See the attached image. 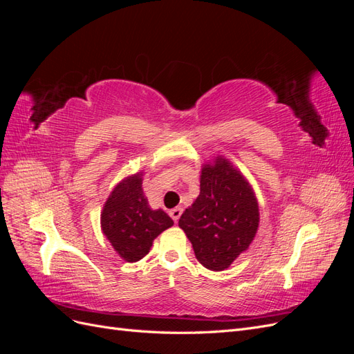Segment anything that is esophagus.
<instances>
[{
    "instance_id": "1",
    "label": "esophagus",
    "mask_w": 354,
    "mask_h": 354,
    "mask_svg": "<svg viewBox=\"0 0 354 354\" xmlns=\"http://www.w3.org/2000/svg\"><path fill=\"white\" fill-rule=\"evenodd\" d=\"M181 214H183V208H180V207H177V208H173L169 211V217L173 218L176 223L178 221V218H180V216Z\"/></svg>"
}]
</instances>
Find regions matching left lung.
<instances>
[{
    "label": "left lung",
    "instance_id": "1",
    "mask_svg": "<svg viewBox=\"0 0 354 354\" xmlns=\"http://www.w3.org/2000/svg\"><path fill=\"white\" fill-rule=\"evenodd\" d=\"M259 203L248 181L229 160L205 165L201 194L178 220L198 261L209 270H224L248 248L259 227Z\"/></svg>",
    "mask_w": 354,
    "mask_h": 354
}]
</instances>
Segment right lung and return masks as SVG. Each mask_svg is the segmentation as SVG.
<instances>
[{
  "mask_svg": "<svg viewBox=\"0 0 354 354\" xmlns=\"http://www.w3.org/2000/svg\"><path fill=\"white\" fill-rule=\"evenodd\" d=\"M162 209H151L143 195L140 174L122 180L104 203L102 230L115 251L128 263L149 252L153 239L173 226Z\"/></svg>",
  "mask_w": 354,
  "mask_h": 354,
  "instance_id": "add662e5",
  "label": "right lung"
}]
</instances>
